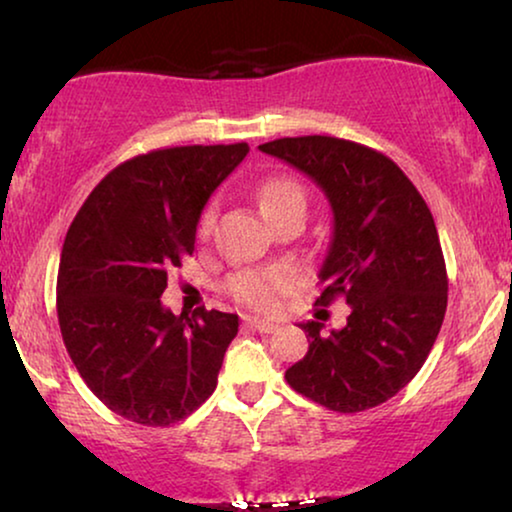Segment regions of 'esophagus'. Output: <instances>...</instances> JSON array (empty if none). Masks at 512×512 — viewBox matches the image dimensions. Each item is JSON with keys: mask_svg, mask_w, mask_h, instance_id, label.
Wrapping results in <instances>:
<instances>
[{"mask_svg": "<svg viewBox=\"0 0 512 512\" xmlns=\"http://www.w3.org/2000/svg\"><path fill=\"white\" fill-rule=\"evenodd\" d=\"M244 326L251 328V331H258V333H275L277 331V324H272V321H265V319H256V317L244 319Z\"/></svg>", "mask_w": 512, "mask_h": 512, "instance_id": "esophagus-1", "label": "esophagus"}]
</instances>
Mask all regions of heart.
<instances>
[{
	"label": "heart",
	"instance_id": "obj_1",
	"mask_svg": "<svg viewBox=\"0 0 512 512\" xmlns=\"http://www.w3.org/2000/svg\"><path fill=\"white\" fill-rule=\"evenodd\" d=\"M258 205H261L263 214L272 219V216L289 212V209H305V191L296 179L284 177V174H275L261 181L256 191ZM216 221V202L202 209L198 219V233L209 235ZM293 282H296V272L286 265H275V268L263 270H242L230 277L228 291L237 303L254 307V310L270 312L275 310L286 293L291 291Z\"/></svg>",
	"mask_w": 512,
	"mask_h": 512
}]
</instances>
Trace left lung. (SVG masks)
Masks as SVG:
<instances>
[{"instance_id": "obj_1", "label": "left lung", "mask_w": 512, "mask_h": 512, "mask_svg": "<svg viewBox=\"0 0 512 512\" xmlns=\"http://www.w3.org/2000/svg\"><path fill=\"white\" fill-rule=\"evenodd\" d=\"M312 177L333 207L317 305H349L340 331L300 328L310 349L286 370L298 394L333 412L396 396L424 366L447 310V270L431 209L394 160L328 135L258 146Z\"/></svg>"}]
</instances>
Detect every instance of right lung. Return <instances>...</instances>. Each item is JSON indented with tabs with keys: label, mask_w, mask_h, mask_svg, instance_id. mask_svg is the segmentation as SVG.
Returning <instances> with one entry per match:
<instances>
[{
	"label": "right lung",
	"mask_w": 512,
	"mask_h": 512,
	"mask_svg": "<svg viewBox=\"0 0 512 512\" xmlns=\"http://www.w3.org/2000/svg\"><path fill=\"white\" fill-rule=\"evenodd\" d=\"M249 146H172L125 160L93 188L62 244L58 321L88 389L142 426L186 419L214 394L237 314H172L167 275L193 254L214 188Z\"/></svg>",
	"instance_id": "obj_1"
}]
</instances>
